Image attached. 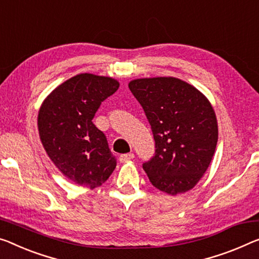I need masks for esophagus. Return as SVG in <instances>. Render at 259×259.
<instances>
[{
    "mask_svg": "<svg viewBox=\"0 0 259 259\" xmlns=\"http://www.w3.org/2000/svg\"><path fill=\"white\" fill-rule=\"evenodd\" d=\"M133 157H134V154H133V153H127V154L120 155V157H119V160H120V162H127V161L132 160Z\"/></svg>",
    "mask_w": 259,
    "mask_h": 259,
    "instance_id": "obj_1",
    "label": "esophagus"
}]
</instances>
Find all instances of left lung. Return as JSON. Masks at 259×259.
I'll return each mask as SVG.
<instances>
[{"label": "left lung", "instance_id": "8db88e82", "mask_svg": "<svg viewBox=\"0 0 259 259\" xmlns=\"http://www.w3.org/2000/svg\"><path fill=\"white\" fill-rule=\"evenodd\" d=\"M128 88L152 126L156 149L142 165L150 183L171 196L193 189L217 148L218 121L209 101L176 77L137 78Z\"/></svg>", "mask_w": 259, "mask_h": 259}]
</instances>
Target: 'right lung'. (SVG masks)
Wrapping results in <instances>:
<instances>
[{"label": "right lung", "mask_w": 259, "mask_h": 259, "mask_svg": "<svg viewBox=\"0 0 259 259\" xmlns=\"http://www.w3.org/2000/svg\"><path fill=\"white\" fill-rule=\"evenodd\" d=\"M119 82L112 77L78 74L57 87L38 113V131L47 155L74 184L95 189L105 183L117 161L105 134L93 122L102 102Z\"/></svg>", "instance_id": "obj_1"}]
</instances>
